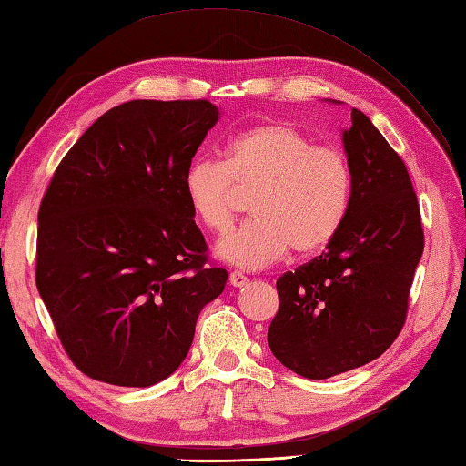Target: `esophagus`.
I'll list each match as a JSON object with an SVG mask.
<instances>
[{
	"label": "esophagus",
	"instance_id": "34e87169",
	"mask_svg": "<svg viewBox=\"0 0 466 466\" xmlns=\"http://www.w3.org/2000/svg\"><path fill=\"white\" fill-rule=\"evenodd\" d=\"M230 285L236 287V289L248 285V277L242 275L240 270H234V272H230Z\"/></svg>",
	"mask_w": 466,
	"mask_h": 466
}]
</instances>
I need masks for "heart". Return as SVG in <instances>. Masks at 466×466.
I'll return each instance as SVG.
<instances>
[{
    "instance_id": "1",
    "label": "heart",
    "mask_w": 466,
    "mask_h": 466,
    "mask_svg": "<svg viewBox=\"0 0 466 466\" xmlns=\"http://www.w3.org/2000/svg\"><path fill=\"white\" fill-rule=\"evenodd\" d=\"M351 167L345 153L315 145L289 123H260L226 143L224 161L198 157L184 173L191 212L208 230L224 234L252 194V220L218 242L216 254L246 270L325 248L348 218Z\"/></svg>"
}]
</instances>
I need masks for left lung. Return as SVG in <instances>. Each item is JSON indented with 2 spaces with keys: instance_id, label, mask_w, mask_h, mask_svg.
<instances>
[{
  "instance_id": "1",
  "label": "left lung",
  "mask_w": 466,
  "mask_h": 466,
  "mask_svg": "<svg viewBox=\"0 0 466 466\" xmlns=\"http://www.w3.org/2000/svg\"><path fill=\"white\" fill-rule=\"evenodd\" d=\"M343 149L353 177L348 218L319 257L279 277L268 327L275 358L309 380L366 366L394 343L424 250L404 161L358 108Z\"/></svg>"
}]
</instances>
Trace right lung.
<instances>
[{"label":"right lung","mask_w":466,"mask_h":466,"mask_svg":"<svg viewBox=\"0 0 466 466\" xmlns=\"http://www.w3.org/2000/svg\"><path fill=\"white\" fill-rule=\"evenodd\" d=\"M218 118L208 100H129L98 116L54 171L38 212L35 287L88 378L125 388L166 380L226 287L184 191Z\"/></svg>","instance_id":"right-lung-1"}]
</instances>
